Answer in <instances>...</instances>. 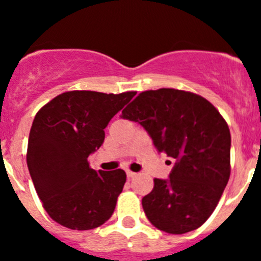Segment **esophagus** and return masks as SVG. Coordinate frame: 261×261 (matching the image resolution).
Segmentation results:
<instances>
[{"mask_svg": "<svg viewBox=\"0 0 261 261\" xmlns=\"http://www.w3.org/2000/svg\"><path fill=\"white\" fill-rule=\"evenodd\" d=\"M136 175H137V174H136V172H133V171H129V170L126 171V176H128V177H133V176H136Z\"/></svg>", "mask_w": 261, "mask_h": 261, "instance_id": "esophagus-1", "label": "esophagus"}]
</instances>
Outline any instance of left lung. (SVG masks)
<instances>
[{
	"instance_id": "8db88e82",
	"label": "left lung",
	"mask_w": 261,
	"mask_h": 261,
	"mask_svg": "<svg viewBox=\"0 0 261 261\" xmlns=\"http://www.w3.org/2000/svg\"><path fill=\"white\" fill-rule=\"evenodd\" d=\"M121 117L144 126L158 153L175 162L167 179H154L142 199L147 220L168 234L200 227L230 177L231 136L225 119L205 98L175 89L144 91Z\"/></svg>"
}]
</instances>
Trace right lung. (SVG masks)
I'll list each match as a JSON object with an SVG mask.
<instances>
[{
  "label": "right lung",
  "mask_w": 261,
  "mask_h": 261,
  "mask_svg": "<svg viewBox=\"0 0 261 261\" xmlns=\"http://www.w3.org/2000/svg\"><path fill=\"white\" fill-rule=\"evenodd\" d=\"M135 91H68L36 114L29 137L27 166L39 199L53 221L90 230L112 216L125 184L124 170L95 171L87 158L105 141L110 120Z\"/></svg>",
  "instance_id": "obj_1"
}]
</instances>
